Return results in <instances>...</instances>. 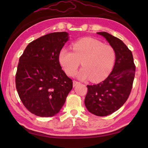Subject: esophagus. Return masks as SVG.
Segmentation results:
<instances>
[{"mask_svg": "<svg viewBox=\"0 0 148 148\" xmlns=\"http://www.w3.org/2000/svg\"><path fill=\"white\" fill-rule=\"evenodd\" d=\"M80 84V83L79 82H78V81H73V86L74 87H75L76 86H77V84Z\"/></svg>", "mask_w": 148, "mask_h": 148, "instance_id": "34e87169", "label": "esophagus"}]
</instances>
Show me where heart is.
Masks as SVG:
<instances>
[{
	"label": "heart",
	"instance_id": "obj_1",
	"mask_svg": "<svg viewBox=\"0 0 148 148\" xmlns=\"http://www.w3.org/2000/svg\"><path fill=\"white\" fill-rule=\"evenodd\" d=\"M72 50L73 52L64 48L59 53V62L68 76L76 73L80 62L83 68L77 77L83 80L90 78L93 82H99L112 71L116 53L112 46L92 37H84L73 43Z\"/></svg>",
	"mask_w": 148,
	"mask_h": 148
}]
</instances>
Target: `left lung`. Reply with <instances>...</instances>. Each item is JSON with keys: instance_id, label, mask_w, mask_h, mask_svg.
Wrapping results in <instances>:
<instances>
[{"instance_id": "left-lung-1", "label": "left lung", "mask_w": 148, "mask_h": 148, "mask_svg": "<svg viewBox=\"0 0 148 148\" xmlns=\"http://www.w3.org/2000/svg\"><path fill=\"white\" fill-rule=\"evenodd\" d=\"M97 34L114 48L116 59L112 72L104 81L87 85L84 104L90 112L105 116L117 111L127 100L132 88L136 65L132 53L121 40L105 32Z\"/></svg>"}]
</instances>
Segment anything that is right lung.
Masks as SVG:
<instances>
[{
	"label": "right lung",
	"instance_id": "1",
	"mask_svg": "<svg viewBox=\"0 0 148 148\" xmlns=\"http://www.w3.org/2000/svg\"><path fill=\"white\" fill-rule=\"evenodd\" d=\"M66 32H53L30 42L20 57L16 88L24 106L40 117L60 111L72 88L59 62V53L69 40Z\"/></svg>",
	"mask_w": 148,
	"mask_h": 148
}]
</instances>
